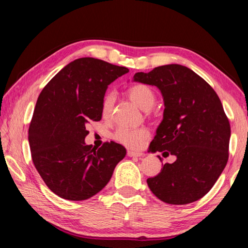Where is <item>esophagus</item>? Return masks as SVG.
Masks as SVG:
<instances>
[{"label": "esophagus", "mask_w": 248, "mask_h": 248, "mask_svg": "<svg viewBox=\"0 0 248 248\" xmlns=\"http://www.w3.org/2000/svg\"><path fill=\"white\" fill-rule=\"evenodd\" d=\"M128 156H143V154L141 152H135L132 150H128Z\"/></svg>", "instance_id": "obj_1"}]
</instances>
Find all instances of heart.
<instances>
[{
    "mask_svg": "<svg viewBox=\"0 0 248 248\" xmlns=\"http://www.w3.org/2000/svg\"><path fill=\"white\" fill-rule=\"evenodd\" d=\"M130 99L135 102L139 107L144 110H150L155 107V94L146 84H135L132 85L128 91ZM115 97L113 93H105L102 100L101 112L103 117H109L112 114L114 107ZM149 138V131L145 128L140 129H128V128H119L114 134V139L118 143L123 144L125 147L132 149H140L143 147L145 140Z\"/></svg>",
    "mask_w": 248,
    "mask_h": 248,
    "instance_id": "1",
    "label": "heart"
}]
</instances>
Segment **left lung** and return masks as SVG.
Masks as SVG:
<instances>
[{"label":"left lung","mask_w":248,"mask_h":248,"mask_svg":"<svg viewBox=\"0 0 248 248\" xmlns=\"http://www.w3.org/2000/svg\"><path fill=\"white\" fill-rule=\"evenodd\" d=\"M135 82L155 85L164 99L163 120L150 144L177 160L147 179L155 196L170 204L202 198L228 161L230 124L214 89L186 66L171 64L138 72ZM160 157V156H159ZM161 160V157H160Z\"/></svg>","instance_id":"8db88e82"}]
</instances>
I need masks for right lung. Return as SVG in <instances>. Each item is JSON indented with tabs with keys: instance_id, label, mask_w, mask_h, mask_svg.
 Returning a JSON list of instances; mask_svg holds the SVG:
<instances>
[{
	"instance_id": "obj_1",
	"label": "right lung",
	"mask_w": 248,
	"mask_h": 248,
	"mask_svg": "<svg viewBox=\"0 0 248 248\" xmlns=\"http://www.w3.org/2000/svg\"><path fill=\"white\" fill-rule=\"evenodd\" d=\"M129 72L108 62L82 57L69 62L41 91L29 128L31 160L52 192L68 200H85L112 178L127 151L107 141L86 145L87 124L102 118L108 85Z\"/></svg>"
}]
</instances>
